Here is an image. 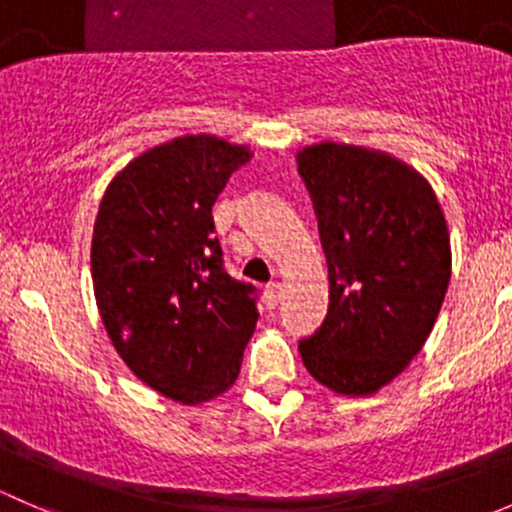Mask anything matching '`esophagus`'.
Wrapping results in <instances>:
<instances>
[{
  "instance_id": "1",
  "label": "esophagus",
  "mask_w": 512,
  "mask_h": 512,
  "mask_svg": "<svg viewBox=\"0 0 512 512\" xmlns=\"http://www.w3.org/2000/svg\"><path fill=\"white\" fill-rule=\"evenodd\" d=\"M280 299H282V285L280 282H272V285H267L265 287V302H267V307H277V304H280Z\"/></svg>"
}]
</instances>
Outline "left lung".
Wrapping results in <instances>:
<instances>
[{"label": "left lung", "instance_id": "obj_1", "mask_svg": "<svg viewBox=\"0 0 512 512\" xmlns=\"http://www.w3.org/2000/svg\"><path fill=\"white\" fill-rule=\"evenodd\" d=\"M329 267L322 327L299 342L327 389L369 396L421 352L451 282V237L418 170L381 151L317 143L297 153Z\"/></svg>", "mask_w": 512, "mask_h": 512}]
</instances>
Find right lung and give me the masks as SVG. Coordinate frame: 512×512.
<instances>
[{
	"instance_id": "add662e5",
	"label": "right lung",
	"mask_w": 512,
	"mask_h": 512,
	"mask_svg": "<svg viewBox=\"0 0 512 512\" xmlns=\"http://www.w3.org/2000/svg\"><path fill=\"white\" fill-rule=\"evenodd\" d=\"M252 153L183 136L133 158L98 205L91 275L128 369L185 406L235 384L257 324L255 287L225 272L213 205Z\"/></svg>"
}]
</instances>
